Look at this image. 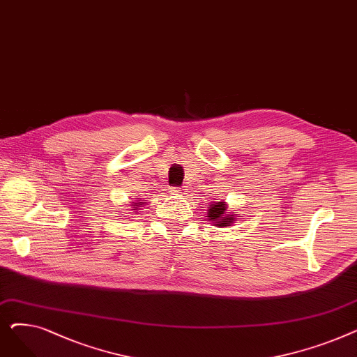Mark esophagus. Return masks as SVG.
<instances>
[{
	"instance_id": "34e87169",
	"label": "esophagus",
	"mask_w": 357,
	"mask_h": 357,
	"mask_svg": "<svg viewBox=\"0 0 357 357\" xmlns=\"http://www.w3.org/2000/svg\"><path fill=\"white\" fill-rule=\"evenodd\" d=\"M182 191V188H179V186H172L171 188V192H175V194H179Z\"/></svg>"
}]
</instances>
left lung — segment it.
Returning a JSON list of instances; mask_svg holds the SVG:
<instances>
[{
    "label": "left lung",
    "mask_w": 357,
    "mask_h": 357,
    "mask_svg": "<svg viewBox=\"0 0 357 357\" xmlns=\"http://www.w3.org/2000/svg\"><path fill=\"white\" fill-rule=\"evenodd\" d=\"M224 211H226V204H224V202H215V204L211 205V208L208 210V217L213 221H218V226L226 227L227 224L233 222V217L231 215L222 217Z\"/></svg>",
    "instance_id": "1"
}]
</instances>
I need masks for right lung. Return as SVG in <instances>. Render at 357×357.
Here are the masks:
<instances>
[{"label":"right lung","instance_id":"1","mask_svg":"<svg viewBox=\"0 0 357 357\" xmlns=\"http://www.w3.org/2000/svg\"><path fill=\"white\" fill-rule=\"evenodd\" d=\"M139 205H143V202H135V208L139 210Z\"/></svg>","mask_w":357,"mask_h":357}]
</instances>
